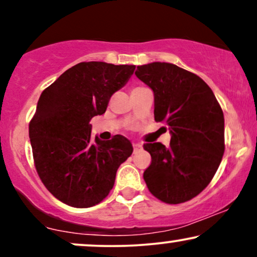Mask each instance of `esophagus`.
<instances>
[{"label": "esophagus", "mask_w": 257, "mask_h": 257, "mask_svg": "<svg viewBox=\"0 0 257 257\" xmlns=\"http://www.w3.org/2000/svg\"><path fill=\"white\" fill-rule=\"evenodd\" d=\"M133 149H134V152H138L143 149V146H141L140 144H133Z\"/></svg>", "instance_id": "34e87169"}]
</instances>
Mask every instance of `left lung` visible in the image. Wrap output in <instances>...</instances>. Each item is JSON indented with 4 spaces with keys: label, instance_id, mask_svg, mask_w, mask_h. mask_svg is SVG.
Instances as JSON below:
<instances>
[{
    "label": "left lung",
    "instance_id": "left-lung-1",
    "mask_svg": "<svg viewBox=\"0 0 257 257\" xmlns=\"http://www.w3.org/2000/svg\"><path fill=\"white\" fill-rule=\"evenodd\" d=\"M137 77L155 94V119L169 125L170 145L144 144L151 164L147 188L168 204L194 198L210 184L225 152V119L213 90L199 76L170 63L141 65Z\"/></svg>",
    "mask_w": 257,
    "mask_h": 257
}]
</instances>
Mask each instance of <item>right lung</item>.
I'll return each instance as SVG.
<instances>
[{
	"label": "right lung",
	"mask_w": 257,
	"mask_h": 257,
	"mask_svg": "<svg viewBox=\"0 0 257 257\" xmlns=\"http://www.w3.org/2000/svg\"><path fill=\"white\" fill-rule=\"evenodd\" d=\"M135 65L79 63L47 87L29 124L32 156L41 181L55 198L89 208L110 193L120 164L133 153L128 139L90 137V119L105 113L114 91Z\"/></svg>",
	"instance_id": "1"
}]
</instances>
